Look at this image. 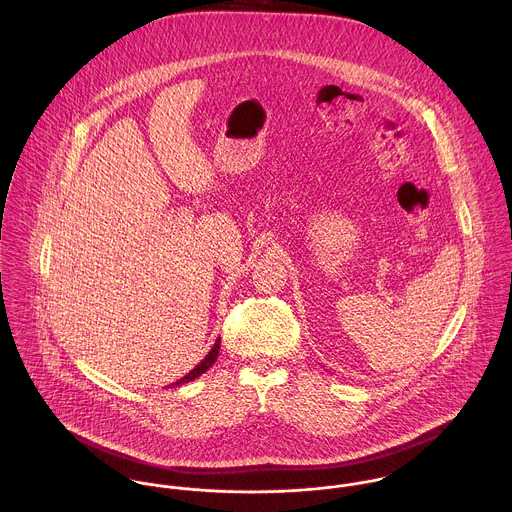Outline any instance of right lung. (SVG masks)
Segmentation results:
<instances>
[{
	"label": "right lung",
	"instance_id": "1",
	"mask_svg": "<svg viewBox=\"0 0 512 512\" xmlns=\"http://www.w3.org/2000/svg\"><path fill=\"white\" fill-rule=\"evenodd\" d=\"M219 351H220V339H217V343L213 345V349L209 351V355L199 363V365L195 366L193 370H189L181 380H177V382H173L171 384V388L173 386H179V384H185V382H191V380H195V378H199L201 374H205L211 366H213V363L217 361V357H219Z\"/></svg>",
	"mask_w": 512,
	"mask_h": 512
}]
</instances>
